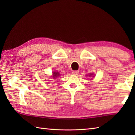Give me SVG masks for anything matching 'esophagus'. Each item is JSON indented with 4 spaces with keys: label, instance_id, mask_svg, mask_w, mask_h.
<instances>
[{
    "label": "esophagus",
    "instance_id": "1",
    "mask_svg": "<svg viewBox=\"0 0 135 135\" xmlns=\"http://www.w3.org/2000/svg\"><path fill=\"white\" fill-rule=\"evenodd\" d=\"M79 74V71H73V75H78V74Z\"/></svg>",
    "mask_w": 135,
    "mask_h": 135
}]
</instances>
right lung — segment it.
Wrapping results in <instances>:
<instances>
[{
    "instance_id": "add662e5",
    "label": "right lung",
    "mask_w": 135,
    "mask_h": 135,
    "mask_svg": "<svg viewBox=\"0 0 135 135\" xmlns=\"http://www.w3.org/2000/svg\"><path fill=\"white\" fill-rule=\"evenodd\" d=\"M59 74V73L58 72H57V73H53V76H54V77H56V78H57V76L60 75Z\"/></svg>"
}]
</instances>
